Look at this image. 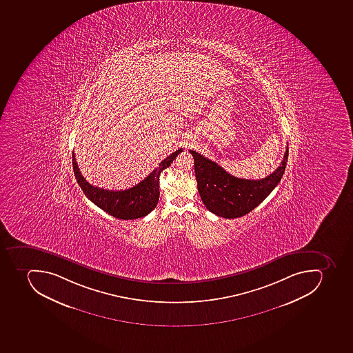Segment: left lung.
<instances>
[{
  "mask_svg": "<svg viewBox=\"0 0 353 353\" xmlns=\"http://www.w3.org/2000/svg\"><path fill=\"white\" fill-rule=\"evenodd\" d=\"M195 163L198 192L209 212L219 217H243L268 197L281 181L288 161V146L280 166L259 181L230 175L217 163L189 150Z\"/></svg>",
  "mask_w": 353,
  "mask_h": 353,
  "instance_id": "left-lung-1",
  "label": "left lung"
}]
</instances>
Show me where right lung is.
<instances>
[{
	"mask_svg": "<svg viewBox=\"0 0 353 353\" xmlns=\"http://www.w3.org/2000/svg\"><path fill=\"white\" fill-rule=\"evenodd\" d=\"M183 150L179 148L170 154L164 161L159 163L157 168L152 170L144 181L125 190H108L94 187L86 181L79 172L74 152L72 155V163L77 183L92 203L117 219H137L145 217L157 206L159 199V175L165 168L170 166L172 161Z\"/></svg>",
	"mask_w": 353,
	"mask_h": 353,
	"instance_id": "right-lung-1",
	"label": "right lung"
}]
</instances>
